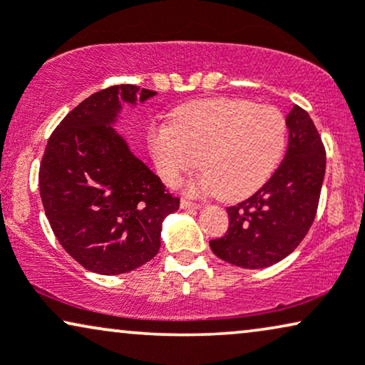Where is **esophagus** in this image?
<instances>
[{
    "label": "esophagus",
    "instance_id": "obj_1",
    "mask_svg": "<svg viewBox=\"0 0 365 365\" xmlns=\"http://www.w3.org/2000/svg\"><path fill=\"white\" fill-rule=\"evenodd\" d=\"M181 207H182V210H197V207H200V205H197V202H194V201L186 200V197H182V200H181Z\"/></svg>",
    "mask_w": 365,
    "mask_h": 365
}]
</instances>
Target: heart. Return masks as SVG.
Instances as JSON below:
<instances>
[{"label":"heart","instance_id":"b5f03b06","mask_svg":"<svg viewBox=\"0 0 365 365\" xmlns=\"http://www.w3.org/2000/svg\"><path fill=\"white\" fill-rule=\"evenodd\" d=\"M149 148L160 178L176 184L200 158L196 192L238 201L257 192L280 165L287 148L285 115L273 106L216 97L179 108L171 125L154 127Z\"/></svg>","mask_w":365,"mask_h":365}]
</instances>
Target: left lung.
<instances>
[{"label": "left lung", "mask_w": 365, "mask_h": 365, "mask_svg": "<svg viewBox=\"0 0 365 365\" xmlns=\"http://www.w3.org/2000/svg\"><path fill=\"white\" fill-rule=\"evenodd\" d=\"M288 148L273 176L248 200L226 207L230 226L211 240L212 253L241 268H267L288 257L309 233L325 176V148L309 112L287 115Z\"/></svg>", "instance_id": "left-lung-1"}]
</instances>
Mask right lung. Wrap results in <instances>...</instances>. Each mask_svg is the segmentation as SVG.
Here are the masks:
<instances>
[{
    "label": "right lung",
    "mask_w": 365,
    "mask_h": 365,
    "mask_svg": "<svg viewBox=\"0 0 365 365\" xmlns=\"http://www.w3.org/2000/svg\"><path fill=\"white\" fill-rule=\"evenodd\" d=\"M154 90L112 85L85 98L51 132L41 158L40 196L51 230L83 268L120 275L153 259L160 226L179 197L113 130L122 103Z\"/></svg>",
    "instance_id": "add662e5"
}]
</instances>
